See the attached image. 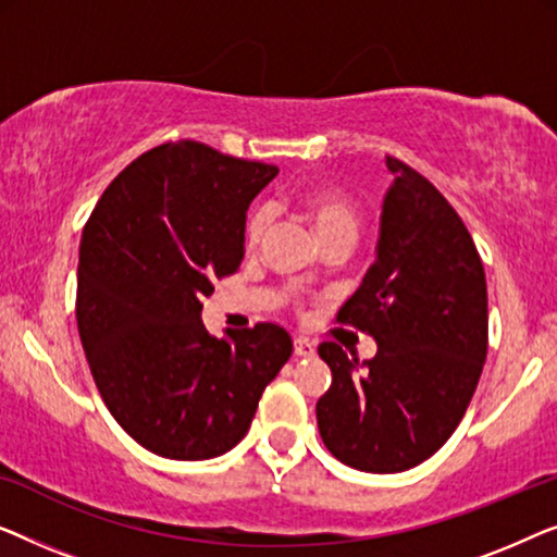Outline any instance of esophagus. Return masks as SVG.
<instances>
[{
  "label": "esophagus",
  "instance_id": "obj_1",
  "mask_svg": "<svg viewBox=\"0 0 557 557\" xmlns=\"http://www.w3.org/2000/svg\"><path fill=\"white\" fill-rule=\"evenodd\" d=\"M312 354H315V346H312L308 338H302V335H297V338H295V356L310 358Z\"/></svg>",
  "mask_w": 557,
  "mask_h": 557
}]
</instances>
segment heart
<instances>
[{
	"mask_svg": "<svg viewBox=\"0 0 557 557\" xmlns=\"http://www.w3.org/2000/svg\"><path fill=\"white\" fill-rule=\"evenodd\" d=\"M300 207L310 216V222L315 226V232L320 234L325 247L335 245V242L354 245L360 230V211L346 191L338 189V186H310V189L300 194ZM268 224L270 209H252V214L247 216L245 224V237L249 245H257L262 239V234L268 232Z\"/></svg>",
	"mask_w": 557,
	"mask_h": 557,
	"instance_id": "b5f03b06",
	"label": "heart"
}]
</instances>
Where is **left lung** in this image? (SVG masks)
Here are the masks:
<instances>
[{
	"instance_id": "left-lung-1",
	"label": "left lung",
	"mask_w": 557,
	"mask_h": 557,
	"mask_svg": "<svg viewBox=\"0 0 557 557\" xmlns=\"http://www.w3.org/2000/svg\"><path fill=\"white\" fill-rule=\"evenodd\" d=\"M379 255L338 310L373 335L358 363L318 346L333 383L315 406L323 444L343 465L394 474L442 449L472 401L487 358V282L472 234L436 186L386 156Z\"/></svg>"
}]
</instances>
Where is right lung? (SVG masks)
Listing matches in <instances>:
<instances>
[{
  "label": "right lung",
  "mask_w": 557,
  "mask_h": 557,
  "mask_svg": "<svg viewBox=\"0 0 557 557\" xmlns=\"http://www.w3.org/2000/svg\"><path fill=\"white\" fill-rule=\"evenodd\" d=\"M277 166L199 140L156 146L125 166L83 230L77 331L108 411L144 449L211 459L237 446L262 391L293 356L275 323L214 338L211 282L245 257L252 199Z\"/></svg>",
  "instance_id": "1"
}]
</instances>
